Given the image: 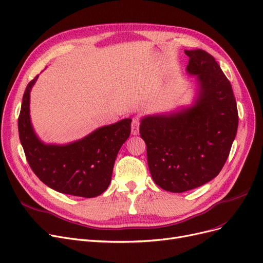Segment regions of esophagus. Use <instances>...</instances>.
<instances>
[{
    "label": "esophagus",
    "mask_w": 263,
    "mask_h": 263,
    "mask_svg": "<svg viewBox=\"0 0 263 263\" xmlns=\"http://www.w3.org/2000/svg\"><path fill=\"white\" fill-rule=\"evenodd\" d=\"M140 130V119L139 118H133L132 123H131V133L133 135L139 134Z\"/></svg>",
    "instance_id": "1"
}]
</instances>
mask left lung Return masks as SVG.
I'll list each match as a JSON object with an SVG mask.
<instances>
[{"label":"left lung","mask_w":263,"mask_h":263,"mask_svg":"<svg viewBox=\"0 0 263 263\" xmlns=\"http://www.w3.org/2000/svg\"><path fill=\"white\" fill-rule=\"evenodd\" d=\"M185 53L189 57L187 73L198 76L195 103L179 111L146 116L140 125L154 181L178 193L219 174L238 125L231 84L214 57L202 49Z\"/></svg>","instance_id":"obj_1"}]
</instances>
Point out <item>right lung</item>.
Masks as SVG:
<instances>
[{
    "instance_id": "right-lung-1",
    "label": "right lung",
    "mask_w": 263,
    "mask_h": 263,
    "mask_svg": "<svg viewBox=\"0 0 263 263\" xmlns=\"http://www.w3.org/2000/svg\"><path fill=\"white\" fill-rule=\"evenodd\" d=\"M36 76L28 84L18 118L19 139L32 171L51 189L83 198H95L109 186L114 163L131 133V119L101 127L86 138L66 144H44L30 119V92Z\"/></svg>"
}]
</instances>
